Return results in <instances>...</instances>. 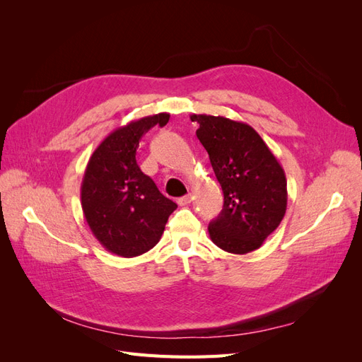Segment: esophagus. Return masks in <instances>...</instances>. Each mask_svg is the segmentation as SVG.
<instances>
[{
  "label": "esophagus",
  "instance_id": "1",
  "mask_svg": "<svg viewBox=\"0 0 362 362\" xmlns=\"http://www.w3.org/2000/svg\"><path fill=\"white\" fill-rule=\"evenodd\" d=\"M192 199H193V196H192V193H189V194L182 196V198H180V199H178V204H180L181 206H184V205H189V204L192 202Z\"/></svg>",
  "mask_w": 362,
  "mask_h": 362
}]
</instances>
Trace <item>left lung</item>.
<instances>
[{"label": "left lung", "instance_id": "obj_1", "mask_svg": "<svg viewBox=\"0 0 362 362\" xmlns=\"http://www.w3.org/2000/svg\"><path fill=\"white\" fill-rule=\"evenodd\" d=\"M223 190V210L210 222L213 243L243 255L261 247L287 210V178L266 141L250 125L223 116L192 115Z\"/></svg>", "mask_w": 362, "mask_h": 362}]
</instances>
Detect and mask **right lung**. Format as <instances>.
<instances>
[{
	"mask_svg": "<svg viewBox=\"0 0 362 362\" xmlns=\"http://www.w3.org/2000/svg\"><path fill=\"white\" fill-rule=\"evenodd\" d=\"M169 113L133 120L108 134L87 163L81 206L92 234L108 252L133 258L154 247L177 204L163 196L136 161L145 133L169 122Z\"/></svg>",
	"mask_w": 362,
	"mask_h": 362,
	"instance_id": "add662e5",
	"label": "right lung"
}]
</instances>
